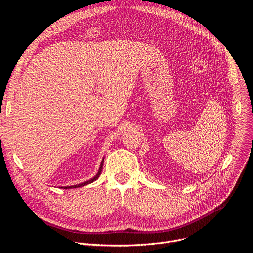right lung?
<instances>
[{"instance_id": "right-lung-1", "label": "right lung", "mask_w": 253, "mask_h": 253, "mask_svg": "<svg viewBox=\"0 0 253 253\" xmlns=\"http://www.w3.org/2000/svg\"><path fill=\"white\" fill-rule=\"evenodd\" d=\"M102 166H103V159H102V161H101V163H100V167H99V170H98V172H97V174H96L94 177L91 178V179H89V180H87V181H84V182H82V183H79V184H76V185H71V187H64L63 189H72V188H80V187H84V185L89 184V183L93 182L94 180H96V179L99 177L100 173H101Z\"/></svg>"}]
</instances>
